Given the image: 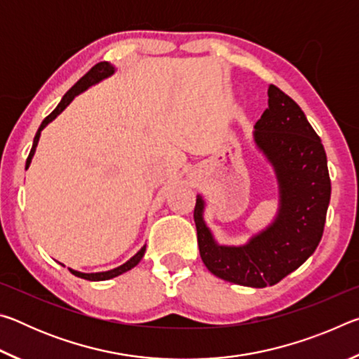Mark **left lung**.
I'll list each match as a JSON object with an SVG mask.
<instances>
[{"instance_id": "1", "label": "left lung", "mask_w": 359, "mask_h": 359, "mask_svg": "<svg viewBox=\"0 0 359 359\" xmlns=\"http://www.w3.org/2000/svg\"><path fill=\"white\" fill-rule=\"evenodd\" d=\"M269 107L255 125V142L274 165L280 185L277 220L247 245H217L203 220L198 196L194 223L203 263L223 280L264 288L296 271L318 247L331 198V179L321 139L301 107L276 85Z\"/></svg>"}]
</instances>
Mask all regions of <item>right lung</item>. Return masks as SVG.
Returning <instances> with one entry per match:
<instances>
[{"label": "right lung", "mask_w": 359, "mask_h": 359, "mask_svg": "<svg viewBox=\"0 0 359 359\" xmlns=\"http://www.w3.org/2000/svg\"><path fill=\"white\" fill-rule=\"evenodd\" d=\"M112 72H114V66H111L107 62H101V63H98V65H95L93 68L87 72V74H85L82 79H79V81L68 90V92H66V95L63 96L62 101H60V104H58L55 109H53V112L48 114L47 117H46L44 120H42L39 130H38V133H36V136H34L33 147H32V150H29V155H28V158H27V166H25V169H28L29 163H32V158H33V155H34L36 145H38V141H39L41 131L44 130V126L48 123V121H52L53 118H55L57 115H58L60 112H62L63 109H65L66 106H68L72 100H74L76 95L83 92L85 88L90 87V85L100 82L101 79L111 76ZM144 252H145V247H142L141 250H139L130 261H126L125 264H121V266H118V267H115V269L107 271V272H96V274H82V272H77V271H72V269H71V272H72V274H74V276H77V277L85 278V280H109V278L117 277V276H120V274H123V272L130 271L131 267H135V266L139 263V261L142 259Z\"/></svg>", "instance_id": "add662e5"}]
</instances>
